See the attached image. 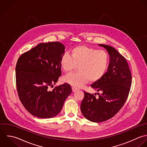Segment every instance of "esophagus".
Listing matches in <instances>:
<instances>
[{"instance_id": "1", "label": "esophagus", "mask_w": 147, "mask_h": 147, "mask_svg": "<svg viewBox=\"0 0 147 147\" xmlns=\"http://www.w3.org/2000/svg\"><path fill=\"white\" fill-rule=\"evenodd\" d=\"M77 90V89H76V88H74V87H73V88H72V91H73V92H76Z\"/></svg>"}]
</instances>
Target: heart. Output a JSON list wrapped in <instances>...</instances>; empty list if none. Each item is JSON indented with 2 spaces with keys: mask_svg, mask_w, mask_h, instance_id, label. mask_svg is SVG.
I'll return each mask as SVG.
<instances>
[{
  "mask_svg": "<svg viewBox=\"0 0 147 147\" xmlns=\"http://www.w3.org/2000/svg\"><path fill=\"white\" fill-rule=\"evenodd\" d=\"M70 55L65 53L60 59V66L66 73L71 72L78 66V72L66 76L63 81L75 88H80L89 81H99L107 71L109 63V55L103 50L85 46L72 49Z\"/></svg>",
  "mask_w": 147,
  "mask_h": 147,
  "instance_id": "heart-1",
  "label": "heart"
}]
</instances>
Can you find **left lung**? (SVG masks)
<instances>
[{
  "label": "left lung",
  "mask_w": 147,
  "mask_h": 147,
  "mask_svg": "<svg viewBox=\"0 0 147 147\" xmlns=\"http://www.w3.org/2000/svg\"><path fill=\"white\" fill-rule=\"evenodd\" d=\"M106 49L109 55L107 72L98 82L91 86L98 95L84 92V98L81 104V111L88 120L100 123L115 116L124 105L131 89L132 75L126 59L115 48L105 45H98Z\"/></svg>",
  "instance_id": "1"
}]
</instances>
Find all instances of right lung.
I'll return each instance as SVG.
<instances>
[{"label":"right lung","mask_w":147,"mask_h":147,"mask_svg":"<svg viewBox=\"0 0 147 147\" xmlns=\"http://www.w3.org/2000/svg\"><path fill=\"white\" fill-rule=\"evenodd\" d=\"M65 47L58 42L41 43L22 54L16 67L18 96L34 116L46 119L57 116L72 92L69 84L53 86L61 76L60 59Z\"/></svg>","instance_id":"obj_1"}]
</instances>
